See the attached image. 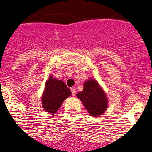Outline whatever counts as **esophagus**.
Returning a JSON list of instances; mask_svg holds the SVG:
<instances>
[{"instance_id":"1","label":"esophagus","mask_w":152,"mask_h":152,"mask_svg":"<svg viewBox=\"0 0 152 152\" xmlns=\"http://www.w3.org/2000/svg\"><path fill=\"white\" fill-rule=\"evenodd\" d=\"M71 91H72V95L75 96L76 95V90L74 88H71Z\"/></svg>"}]
</instances>
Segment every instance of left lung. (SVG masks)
I'll use <instances>...</instances> for the list:
<instances>
[{"mask_svg":"<svg viewBox=\"0 0 152 152\" xmlns=\"http://www.w3.org/2000/svg\"><path fill=\"white\" fill-rule=\"evenodd\" d=\"M87 112L94 117L99 116L108 107V97L104 90L95 80L90 79L84 83L83 90L76 94Z\"/></svg>","mask_w":152,"mask_h":152,"instance_id":"left-lung-1","label":"left lung"}]
</instances>
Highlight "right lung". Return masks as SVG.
I'll return each instance as SVG.
<instances>
[{
    "instance_id": "1",
    "label": "right lung",
    "mask_w": 152,
    "mask_h": 152,
    "mask_svg": "<svg viewBox=\"0 0 152 152\" xmlns=\"http://www.w3.org/2000/svg\"><path fill=\"white\" fill-rule=\"evenodd\" d=\"M71 91L62 80H58L49 76L45 83L42 95V107L46 112L55 114L58 112L64 100L71 95Z\"/></svg>"
}]
</instances>
